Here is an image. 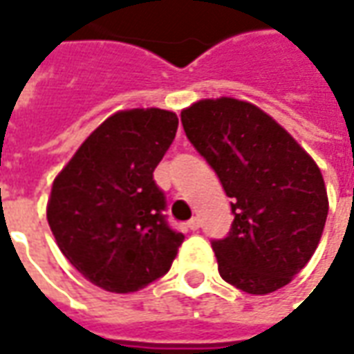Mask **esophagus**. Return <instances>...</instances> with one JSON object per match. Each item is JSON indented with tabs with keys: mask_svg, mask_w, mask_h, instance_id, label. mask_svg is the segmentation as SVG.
<instances>
[{
	"mask_svg": "<svg viewBox=\"0 0 354 354\" xmlns=\"http://www.w3.org/2000/svg\"><path fill=\"white\" fill-rule=\"evenodd\" d=\"M187 227H189V230H192V231L199 230V227H201V220H199V218H192V220L187 222Z\"/></svg>",
	"mask_w": 354,
	"mask_h": 354,
	"instance_id": "esophagus-1",
	"label": "esophagus"
}]
</instances>
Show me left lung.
<instances>
[{"label":"left lung","mask_w":354,"mask_h":354,"mask_svg":"<svg viewBox=\"0 0 354 354\" xmlns=\"http://www.w3.org/2000/svg\"><path fill=\"white\" fill-rule=\"evenodd\" d=\"M182 124L233 199L230 233L212 241L222 279L256 296L286 286L311 260L326 223L317 162L250 102L199 100L182 111Z\"/></svg>","instance_id":"left-lung-1"}]
</instances>
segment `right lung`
Masks as SVG:
<instances>
[{"instance_id":"add662e5","label":"right lung","mask_w":354,"mask_h":354,"mask_svg":"<svg viewBox=\"0 0 354 354\" xmlns=\"http://www.w3.org/2000/svg\"><path fill=\"white\" fill-rule=\"evenodd\" d=\"M159 108L108 117L55 178L47 220L58 248L87 281L127 294L167 273L184 235L169 225L153 170L176 136Z\"/></svg>"}]
</instances>
